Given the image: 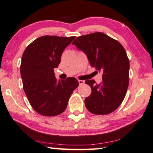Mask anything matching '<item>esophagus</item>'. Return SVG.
<instances>
[{"label":"esophagus","mask_w":153,"mask_h":153,"mask_svg":"<svg viewBox=\"0 0 153 153\" xmlns=\"http://www.w3.org/2000/svg\"><path fill=\"white\" fill-rule=\"evenodd\" d=\"M78 82H79V85H83V84H84V83H85V81H82V80H78Z\"/></svg>","instance_id":"esophagus-1"}]
</instances>
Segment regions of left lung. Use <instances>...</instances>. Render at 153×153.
Segmentation results:
<instances>
[{"label":"left lung","mask_w":153,"mask_h":153,"mask_svg":"<svg viewBox=\"0 0 153 153\" xmlns=\"http://www.w3.org/2000/svg\"><path fill=\"white\" fill-rule=\"evenodd\" d=\"M72 45L85 53L92 67L103 73L101 83L85 81L92 89L85 99L86 108L94 114L111 113L122 103L129 84L130 63L125 49L102 32L77 37Z\"/></svg>","instance_id":"obj_1"}]
</instances>
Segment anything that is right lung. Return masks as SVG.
Listing matches in <instances>:
<instances>
[{
    "mask_svg": "<svg viewBox=\"0 0 153 153\" xmlns=\"http://www.w3.org/2000/svg\"><path fill=\"white\" fill-rule=\"evenodd\" d=\"M74 36H43L24 51L21 64L23 90L35 111L52 117L65 111L72 92L79 86L74 77L57 80L54 72L62 53Z\"/></svg>",
    "mask_w": 153,
    "mask_h": 153,
    "instance_id": "1",
    "label": "right lung"
}]
</instances>
